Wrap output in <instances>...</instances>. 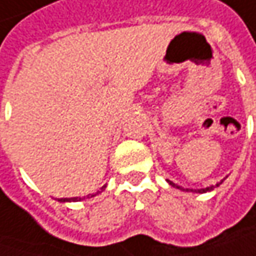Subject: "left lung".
Here are the masks:
<instances>
[{
	"mask_svg": "<svg viewBox=\"0 0 256 256\" xmlns=\"http://www.w3.org/2000/svg\"><path fill=\"white\" fill-rule=\"evenodd\" d=\"M168 182H170V184H171L172 187L178 188V190H184V188H181V187H180V186H176V184H174L172 181H168ZM222 182H223V181H220V182H218V184H216V187H218V186H220ZM213 188H214V186H210V187L203 188V190H197V192H207V191H212ZM186 191H188V190H186ZM191 191H192V190H191Z\"/></svg>",
	"mask_w": 256,
	"mask_h": 256,
	"instance_id": "1",
	"label": "left lung"
}]
</instances>
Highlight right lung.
<instances>
[{
	"instance_id": "right-lung-1",
	"label": "right lung",
	"mask_w": 256,
	"mask_h": 256,
	"mask_svg": "<svg viewBox=\"0 0 256 256\" xmlns=\"http://www.w3.org/2000/svg\"><path fill=\"white\" fill-rule=\"evenodd\" d=\"M106 188V186L101 188V191ZM101 191H97L96 194H90V196H86V197H84V198H90V197H94V196H97L98 192H101ZM84 198H81V197H74V198H59L58 202H60V203H66V202H81V200H84Z\"/></svg>"
}]
</instances>
